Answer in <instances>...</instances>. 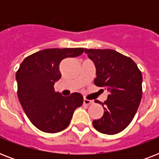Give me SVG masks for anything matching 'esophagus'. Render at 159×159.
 Segmentation results:
<instances>
[{
    "label": "esophagus",
    "mask_w": 159,
    "mask_h": 159,
    "mask_svg": "<svg viewBox=\"0 0 159 159\" xmlns=\"http://www.w3.org/2000/svg\"><path fill=\"white\" fill-rule=\"evenodd\" d=\"M83 103H84V105L89 106V105L92 104V103H93V102H92V101H91V100H88V99H86V98H84V100H83Z\"/></svg>",
    "instance_id": "34e87169"
}]
</instances>
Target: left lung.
<instances>
[{"instance_id": "1", "label": "left lung", "mask_w": 159, "mask_h": 159, "mask_svg": "<svg viewBox=\"0 0 159 159\" xmlns=\"http://www.w3.org/2000/svg\"><path fill=\"white\" fill-rule=\"evenodd\" d=\"M85 53L94 62L97 77L94 84L108 92L102 105L104 114L92 121L97 131L116 134L124 130L135 116L142 98L143 77L130 57L113 49H88Z\"/></svg>"}]
</instances>
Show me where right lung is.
I'll list each match as a JSON object with an SVG mask.
<instances>
[{
    "instance_id": "add662e5",
    "label": "right lung",
    "mask_w": 159,
    "mask_h": 159,
    "mask_svg": "<svg viewBox=\"0 0 159 159\" xmlns=\"http://www.w3.org/2000/svg\"><path fill=\"white\" fill-rule=\"evenodd\" d=\"M83 48H48L25 57L16 72L17 94L31 123L45 133H57L69 125L73 112L83 103L78 92L62 97L53 85L61 78L59 64L77 57Z\"/></svg>"
}]
</instances>
